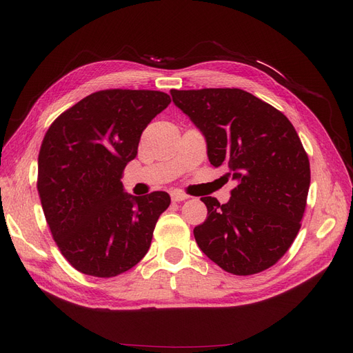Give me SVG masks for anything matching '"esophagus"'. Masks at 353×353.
<instances>
[{"label":"esophagus","instance_id":"esophagus-1","mask_svg":"<svg viewBox=\"0 0 353 353\" xmlns=\"http://www.w3.org/2000/svg\"><path fill=\"white\" fill-rule=\"evenodd\" d=\"M170 199H172V201H184V200H187L188 199V196L187 194H184V193H179V191H174L172 194H170Z\"/></svg>","mask_w":353,"mask_h":353}]
</instances>
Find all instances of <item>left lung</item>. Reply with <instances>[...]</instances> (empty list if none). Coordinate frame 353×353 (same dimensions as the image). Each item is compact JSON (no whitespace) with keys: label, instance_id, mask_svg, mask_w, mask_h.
Instances as JSON below:
<instances>
[{"label":"left lung","instance_id":"8db88e82","mask_svg":"<svg viewBox=\"0 0 353 353\" xmlns=\"http://www.w3.org/2000/svg\"><path fill=\"white\" fill-rule=\"evenodd\" d=\"M203 132L209 162L237 187L225 205L201 197L208 218L194 228L201 252L223 271L252 275L290 249L303 218L311 168L294 126L271 104L239 88L170 90Z\"/></svg>","mask_w":353,"mask_h":353}]
</instances>
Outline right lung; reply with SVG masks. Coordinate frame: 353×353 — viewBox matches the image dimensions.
<instances>
[{
  "label": "right lung",
  "mask_w": 353,
  "mask_h": 353,
  "mask_svg": "<svg viewBox=\"0 0 353 353\" xmlns=\"http://www.w3.org/2000/svg\"><path fill=\"white\" fill-rule=\"evenodd\" d=\"M169 103L162 91L103 90L50 125L38 156V194L52 239L77 271L112 279L150 249L170 197L130 196L121 179L143 131Z\"/></svg>",
  "instance_id": "add662e5"
}]
</instances>
